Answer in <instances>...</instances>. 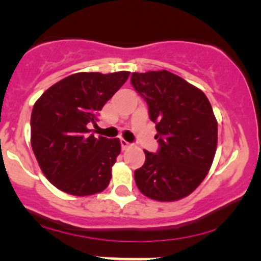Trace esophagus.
Masks as SVG:
<instances>
[{
  "mask_svg": "<svg viewBox=\"0 0 261 261\" xmlns=\"http://www.w3.org/2000/svg\"><path fill=\"white\" fill-rule=\"evenodd\" d=\"M120 143H121V147H122V150H126V149H128V147L131 146V144L128 143V141L123 140V139H121V140H120Z\"/></svg>",
  "mask_w": 261,
  "mask_h": 261,
  "instance_id": "1",
  "label": "esophagus"
}]
</instances>
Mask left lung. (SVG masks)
Masks as SVG:
<instances>
[{"label": "left lung", "mask_w": 261, "mask_h": 261, "mask_svg": "<svg viewBox=\"0 0 261 261\" xmlns=\"http://www.w3.org/2000/svg\"><path fill=\"white\" fill-rule=\"evenodd\" d=\"M131 84L146 101L159 143L155 154L144 150L136 186L155 201H178L202 183L212 165L217 121L211 103L201 89L168 70L133 73Z\"/></svg>", "instance_id": "obj_1"}]
</instances>
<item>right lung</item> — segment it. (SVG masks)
<instances>
[{
    "instance_id": "1",
    "label": "right lung",
    "mask_w": 261,
    "mask_h": 261,
    "mask_svg": "<svg viewBox=\"0 0 261 261\" xmlns=\"http://www.w3.org/2000/svg\"><path fill=\"white\" fill-rule=\"evenodd\" d=\"M128 72L75 73L46 89L31 112V146L44 175L73 196L106 189L120 154L118 139L92 134L98 112L127 81Z\"/></svg>"
}]
</instances>
